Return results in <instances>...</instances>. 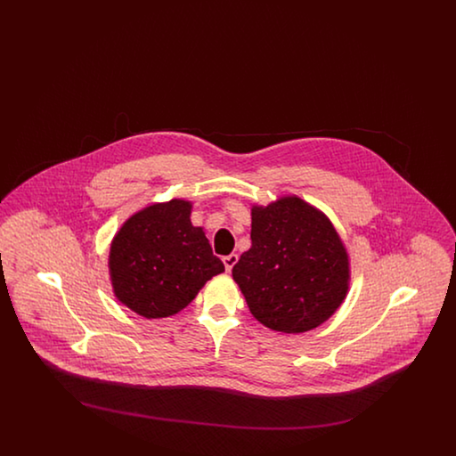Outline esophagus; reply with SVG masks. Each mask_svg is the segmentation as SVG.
I'll return each instance as SVG.
<instances>
[{"mask_svg": "<svg viewBox=\"0 0 456 456\" xmlns=\"http://www.w3.org/2000/svg\"><path fill=\"white\" fill-rule=\"evenodd\" d=\"M238 263V255H229V256H224V265H225V270L227 272H231L232 270V266Z\"/></svg>", "mask_w": 456, "mask_h": 456, "instance_id": "obj_1", "label": "esophagus"}]
</instances>
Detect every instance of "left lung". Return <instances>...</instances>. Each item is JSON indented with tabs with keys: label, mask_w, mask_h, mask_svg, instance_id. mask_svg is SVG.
Returning <instances> with one entry per match:
<instances>
[{
	"label": "left lung",
	"mask_w": 456,
	"mask_h": 456,
	"mask_svg": "<svg viewBox=\"0 0 456 456\" xmlns=\"http://www.w3.org/2000/svg\"><path fill=\"white\" fill-rule=\"evenodd\" d=\"M251 314L282 333L325 323L346 301L347 248L325 214L296 195L251 208V248L232 268Z\"/></svg>",
	"instance_id": "obj_1"
}]
</instances>
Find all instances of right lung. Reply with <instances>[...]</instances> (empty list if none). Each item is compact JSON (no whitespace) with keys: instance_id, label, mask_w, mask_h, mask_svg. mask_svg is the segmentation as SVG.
Wrapping results in <instances>:
<instances>
[{"instance_id":"right-lung-1","label":"right lung","mask_w":456,"mask_h":456,"mask_svg":"<svg viewBox=\"0 0 456 456\" xmlns=\"http://www.w3.org/2000/svg\"><path fill=\"white\" fill-rule=\"evenodd\" d=\"M193 203L173 198L133 214L109 249L116 299L147 318L177 314L201 287L224 272L203 227L191 224Z\"/></svg>"}]
</instances>
